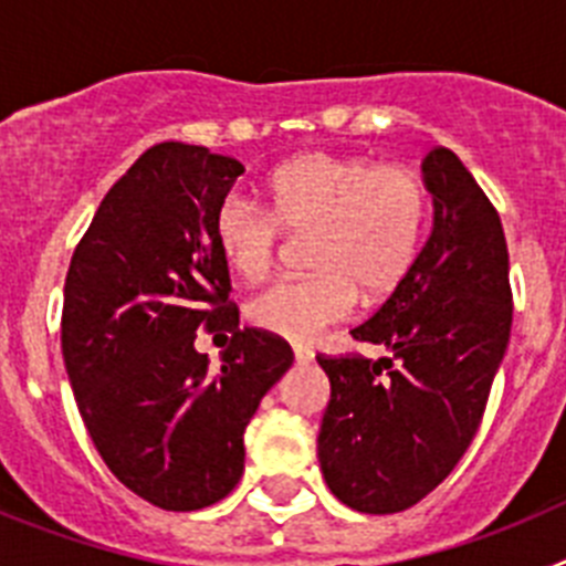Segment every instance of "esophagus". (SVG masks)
<instances>
[{
    "instance_id": "1",
    "label": "esophagus",
    "mask_w": 566,
    "mask_h": 566,
    "mask_svg": "<svg viewBox=\"0 0 566 566\" xmlns=\"http://www.w3.org/2000/svg\"><path fill=\"white\" fill-rule=\"evenodd\" d=\"M314 359V352L312 348H306V345H294V363L297 365H306Z\"/></svg>"
}]
</instances>
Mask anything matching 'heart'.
Masks as SVG:
<instances>
[{"label": "heart", "instance_id": "obj_1", "mask_svg": "<svg viewBox=\"0 0 566 566\" xmlns=\"http://www.w3.org/2000/svg\"><path fill=\"white\" fill-rule=\"evenodd\" d=\"M263 195L266 209L234 195L214 209V243L234 274L258 277L280 232H314L312 277L274 280L247 306L252 326L292 343H314L348 317L359 289L371 297L397 289L428 223L422 175L363 155H297L269 175Z\"/></svg>", "mask_w": 566, "mask_h": 566}]
</instances>
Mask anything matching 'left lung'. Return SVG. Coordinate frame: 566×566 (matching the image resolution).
<instances>
[{
  "label": "left lung",
  "mask_w": 566,
  "mask_h": 566,
  "mask_svg": "<svg viewBox=\"0 0 566 566\" xmlns=\"http://www.w3.org/2000/svg\"><path fill=\"white\" fill-rule=\"evenodd\" d=\"M433 229L411 272L352 332L388 357H323L332 382L317 457L328 490L359 513H399L442 482L476 437L513 323L507 240L451 149L422 161Z\"/></svg>",
  "instance_id": "8db88e82"
}]
</instances>
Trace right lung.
<instances>
[{
    "instance_id": "right-lung-1",
    "label": "right lung",
    "mask_w": 566,
    "mask_h": 566,
    "mask_svg": "<svg viewBox=\"0 0 566 566\" xmlns=\"http://www.w3.org/2000/svg\"><path fill=\"white\" fill-rule=\"evenodd\" d=\"M243 164L164 142L104 195L64 280L62 354L78 413L113 476L161 510H201L243 473V431L292 368L286 339L240 328L214 209ZM232 333L222 368L193 334Z\"/></svg>"
}]
</instances>
